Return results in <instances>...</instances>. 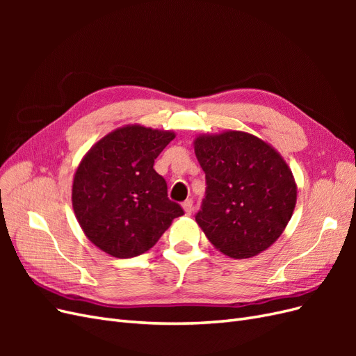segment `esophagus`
<instances>
[{"label":"esophagus","mask_w":356,"mask_h":356,"mask_svg":"<svg viewBox=\"0 0 356 356\" xmlns=\"http://www.w3.org/2000/svg\"><path fill=\"white\" fill-rule=\"evenodd\" d=\"M182 209H184L186 215H190L191 211H193V200L188 199V200H186L184 203H182Z\"/></svg>","instance_id":"obj_1"}]
</instances>
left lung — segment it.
I'll return each mask as SVG.
<instances>
[{"mask_svg": "<svg viewBox=\"0 0 356 356\" xmlns=\"http://www.w3.org/2000/svg\"><path fill=\"white\" fill-rule=\"evenodd\" d=\"M195 153L207 177L196 222L224 255L251 258L281 236L297 202L286 161L255 135L242 131L199 135Z\"/></svg>", "mask_w": 356, "mask_h": 356, "instance_id": "left-lung-1", "label": "left lung"}]
</instances>
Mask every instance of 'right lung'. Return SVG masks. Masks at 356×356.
Instances as JSON below:
<instances>
[{
	"instance_id": "obj_1",
	"label": "right lung",
	"mask_w": 356,
	"mask_h": 356,
	"mask_svg": "<svg viewBox=\"0 0 356 356\" xmlns=\"http://www.w3.org/2000/svg\"><path fill=\"white\" fill-rule=\"evenodd\" d=\"M172 131L127 124L96 143L74 174L72 208L88 239L115 258L141 255L184 211L169 200L154 160Z\"/></svg>"
}]
</instances>
